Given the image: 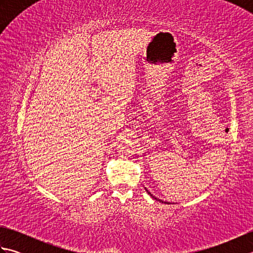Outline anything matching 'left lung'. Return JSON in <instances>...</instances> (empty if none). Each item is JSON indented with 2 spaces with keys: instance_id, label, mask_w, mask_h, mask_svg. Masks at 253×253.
I'll use <instances>...</instances> for the list:
<instances>
[{
  "instance_id": "1",
  "label": "left lung",
  "mask_w": 253,
  "mask_h": 253,
  "mask_svg": "<svg viewBox=\"0 0 253 253\" xmlns=\"http://www.w3.org/2000/svg\"><path fill=\"white\" fill-rule=\"evenodd\" d=\"M146 190H147V189H146ZM147 192H148V193H149V195H150V196H151V197H152V198H154V199H155V200H159V201H160V202H162V203H163V201H162V200H160V199H158V198H155V197H153V196H152V195H151V193H150V192H149V191H148V190H147ZM165 203H168V202H165Z\"/></svg>"
}]
</instances>
